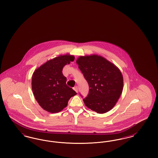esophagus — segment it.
I'll return each instance as SVG.
<instances>
[{
	"label": "esophagus",
	"instance_id": "1",
	"mask_svg": "<svg viewBox=\"0 0 158 158\" xmlns=\"http://www.w3.org/2000/svg\"><path fill=\"white\" fill-rule=\"evenodd\" d=\"M73 89H74V90H75L76 92L77 93V92H78V88H77V86H76L73 88Z\"/></svg>",
	"mask_w": 158,
	"mask_h": 158
}]
</instances>
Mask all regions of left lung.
<instances>
[{"instance_id":"obj_1","label":"left lung","mask_w":158,"mask_h":158,"mask_svg":"<svg viewBox=\"0 0 158 158\" xmlns=\"http://www.w3.org/2000/svg\"><path fill=\"white\" fill-rule=\"evenodd\" d=\"M76 63L89 85L88 95L83 99L85 105L99 114L111 110L123 91L119 69L98 55L81 56Z\"/></svg>"}]
</instances>
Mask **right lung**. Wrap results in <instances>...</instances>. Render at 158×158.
I'll return each mask as SVG.
<instances>
[{
    "mask_svg": "<svg viewBox=\"0 0 158 158\" xmlns=\"http://www.w3.org/2000/svg\"><path fill=\"white\" fill-rule=\"evenodd\" d=\"M74 59L69 54L60 56L47 61L34 72L32 89L38 103L45 111L60 112L66 107L70 98L77 94L66 85V77L62 73L63 67Z\"/></svg>",
    "mask_w": 158,
    "mask_h": 158,
    "instance_id": "obj_1",
    "label": "right lung"
}]
</instances>
